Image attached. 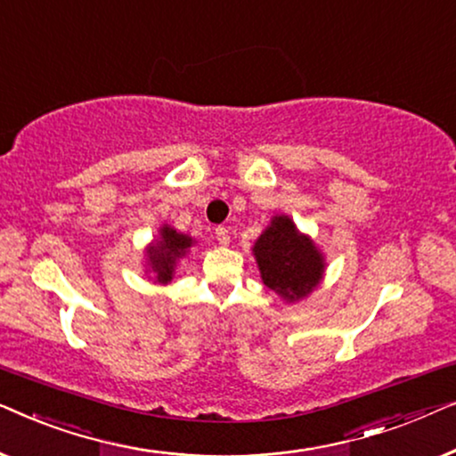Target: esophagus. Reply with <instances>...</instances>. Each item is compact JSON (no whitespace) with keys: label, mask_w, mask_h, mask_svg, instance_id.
<instances>
[{"label":"esophagus","mask_w":456,"mask_h":456,"mask_svg":"<svg viewBox=\"0 0 456 456\" xmlns=\"http://www.w3.org/2000/svg\"><path fill=\"white\" fill-rule=\"evenodd\" d=\"M216 239H217V242H220V245H228V242H230L228 228L226 226H217L216 228Z\"/></svg>","instance_id":"34e87169"}]
</instances>
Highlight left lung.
<instances>
[{
    "mask_svg": "<svg viewBox=\"0 0 456 456\" xmlns=\"http://www.w3.org/2000/svg\"><path fill=\"white\" fill-rule=\"evenodd\" d=\"M261 278L267 289L286 301L307 297L320 282L323 272L322 255L307 236L298 234L286 216L273 217L272 226L255 242Z\"/></svg>",
    "mask_w": 456,
    "mask_h": 456,
    "instance_id": "left-lung-1",
    "label": "left lung"
}]
</instances>
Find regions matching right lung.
Instances as JSON below:
<instances>
[{"label":"right lung","instance_id":"add662e5","mask_svg":"<svg viewBox=\"0 0 456 456\" xmlns=\"http://www.w3.org/2000/svg\"><path fill=\"white\" fill-rule=\"evenodd\" d=\"M191 239L184 234H178L176 230L172 228H164L161 230V240L151 248V259L153 261V272L158 273L159 282H170L172 280V272H174V264L180 255H184L186 248L191 247Z\"/></svg>","mask_w":456,"mask_h":456}]
</instances>
